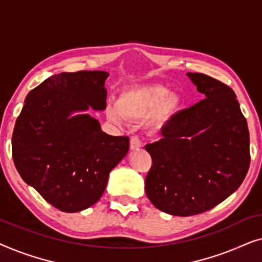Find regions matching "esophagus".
Segmentation results:
<instances>
[{
	"mask_svg": "<svg viewBox=\"0 0 262 262\" xmlns=\"http://www.w3.org/2000/svg\"><path fill=\"white\" fill-rule=\"evenodd\" d=\"M142 146V141L141 138L138 137V136H132L130 138V148L131 150H135V149H138Z\"/></svg>",
	"mask_w": 262,
	"mask_h": 262,
	"instance_id": "esophagus-1",
	"label": "esophagus"
}]
</instances>
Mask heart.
<instances>
[{"mask_svg": "<svg viewBox=\"0 0 262 262\" xmlns=\"http://www.w3.org/2000/svg\"><path fill=\"white\" fill-rule=\"evenodd\" d=\"M166 95L167 89L159 84L137 85V87L125 89L119 95L118 103H111L108 106L107 114L117 123H121L124 118L135 120L143 119L156 108ZM175 105H177V99L174 96H168L157 110L154 124L160 127L163 126L168 119V114Z\"/></svg>", "mask_w": 262, "mask_h": 262, "instance_id": "heart-1", "label": "heart"}]
</instances>
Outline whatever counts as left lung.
I'll use <instances>...</instances> for the list:
<instances>
[{
	"label": "left lung",
	"instance_id": "1",
	"mask_svg": "<svg viewBox=\"0 0 262 262\" xmlns=\"http://www.w3.org/2000/svg\"><path fill=\"white\" fill-rule=\"evenodd\" d=\"M199 102L174 114L159 142L146 144L152 160L145 192L152 205L173 216L212 209L245 180L250 163L249 131L232 89L200 73H187Z\"/></svg>",
	"mask_w": 262,
	"mask_h": 262
}]
</instances>
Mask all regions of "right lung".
I'll return each mask as SVG.
<instances>
[{
	"mask_svg": "<svg viewBox=\"0 0 262 262\" xmlns=\"http://www.w3.org/2000/svg\"><path fill=\"white\" fill-rule=\"evenodd\" d=\"M106 71L60 73L28 93L12 137L23 180L63 212L101 198L110 171L128 151L127 136H110L89 114L106 108Z\"/></svg>",
	"mask_w": 262,
	"mask_h": 262,
	"instance_id": "obj_1",
	"label": "right lung"
}]
</instances>
